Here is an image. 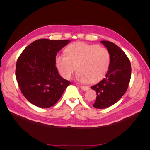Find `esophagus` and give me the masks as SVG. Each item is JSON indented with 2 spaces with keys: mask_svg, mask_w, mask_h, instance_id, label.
<instances>
[{
  "mask_svg": "<svg viewBox=\"0 0 150 150\" xmlns=\"http://www.w3.org/2000/svg\"><path fill=\"white\" fill-rule=\"evenodd\" d=\"M80 88L82 89V90H84V91H86V90H89V87L86 86H81Z\"/></svg>",
  "mask_w": 150,
  "mask_h": 150,
  "instance_id": "esophagus-1",
  "label": "esophagus"
}]
</instances>
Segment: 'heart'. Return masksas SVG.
<instances>
[{
  "mask_svg": "<svg viewBox=\"0 0 150 150\" xmlns=\"http://www.w3.org/2000/svg\"><path fill=\"white\" fill-rule=\"evenodd\" d=\"M65 55L57 54L55 64L60 74L69 79L77 68V79L90 84L96 83L106 75L110 64L108 50L97 44L75 42L65 49Z\"/></svg>",
  "mask_w": 150,
  "mask_h": 150,
  "instance_id": "obj_1",
  "label": "heart"
}]
</instances>
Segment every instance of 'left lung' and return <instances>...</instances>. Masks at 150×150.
I'll use <instances>...</instances> for the list:
<instances>
[{"instance_id": "left-lung-1", "label": "left lung", "mask_w": 150, "mask_h": 150, "mask_svg": "<svg viewBox=\"0 0 150 150\" xmlns=\"http://www.w3.org/2000/svg\"><path fill=\"white\" fill-rule=\"evenodd\" d=\"M110 55V64L105 78L91 87L97 93L93 106L103 109L112 106L125 93L131 79V64L128 57L116 44L102 40Z\"/></svg>"}]
</instances>
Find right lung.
<instances>
[{
    "label": "right lung",
    "instance_id": "1",
    "mask_svg": "<svg viewBox=\"0 0 150 150\" xmlns=\"http://www.w3.org/2000/svg\"><path fill=\"white\" fill-rule=\"evenodd\" d=\"M69 40L38 39L22 52L15 75L20 90L30 103L40 108L55 104L70 82L60 77L55 64L58 52Z\"/></svg>",
    "mask_w": 150,
    "mask_h": 150
}]
</instances>
